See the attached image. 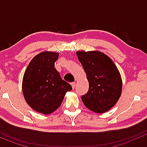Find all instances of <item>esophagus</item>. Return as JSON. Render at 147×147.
Listing matches in <instances>:
<instances>
[{
	"instance_id": "1",
	"label": "esophagus",
	"mask_w": 147,
	"mask_h": 147,
	"mask_svg": "<svg viewBox=\"0 0 147 147\" xmlns=\"http://www.w3.org/2000/svg\"><path fill=\"white\" fill-rule=\"evenodd\" d=\"M71 85H72V89H74L75 87V85H76V83H75V82H72V83H71Z\"/></svg>"
}]
</instances>
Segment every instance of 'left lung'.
Here are the masks:
<instances>
[{
    "mask_svg": "<svg viewBox=\"0 0 147 147\" xmlns=\"http://www.w3.org/2000/svg\"><path fill=\"white\" fill-rule=\"evenodd\" d=\"M76 54L89 82L88 92L81 97L83 103L96 113L107 112L121 94L122 82L117 67L100 51H78Z\"/></svg>",
    "mask_w": 147,
    "mask_h": 147,
    "instance_id": "left-lung-1",
    "label": "left lung"
}]
</instances>
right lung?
Listing matches in <instances>:
<instances>
[{"instance_id":"obj_1","label":"right lung","mask_w":147,"mask_h":147,"mask_svg":"<svg viewBox=\"0 0 147 147\" xmlns=\"http://www.w3.org/2000/svg\"><path fill=\"white\" fill-rule=\"evenodd\" d=\"M59 53L42 52L32 58L24 73L23 92L30 107L36 112L49 115L61 105L72 86L62 80L55 68Z\"/></svg>"}]
</instances>
